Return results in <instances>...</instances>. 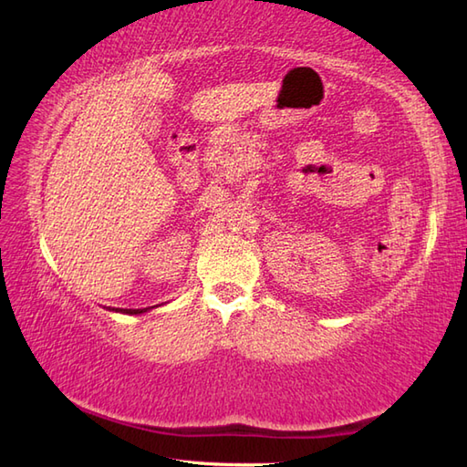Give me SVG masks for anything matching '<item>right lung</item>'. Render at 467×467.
Returning <instances> with one entry per match:
<instances>
[{"label":"right lung","instance_id":"obj_1","mask_svg":"<svg viewBox=\"0 0 467 467\" xmlns=\"http://www.w3.org/2000/svg\"><path fill=\"white\" fill-rule=\"evenodd\" d=\"M150 309H152V306H146V309H116V311L126 313V315H140V313H146V311H150Z\"/></svg>","mask_w":467,"mask_h":467}]
</instances>
